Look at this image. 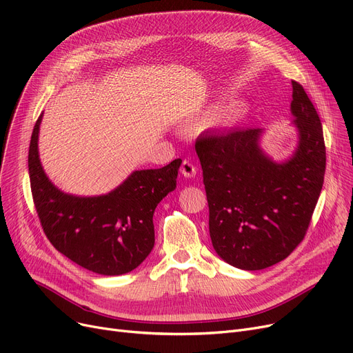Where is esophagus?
I'll list each match as a JSON object with an SVG mask.
<instances>
[{"instance_id":"34e87169","label":"esophagus","mask_w":353,"mask_h":353,"mask_svg":"<svg viewBox=\"0 0 353 353\" xmlns=\"http://www.w3.org/2000/svg\"><path fill=\"white\" fill-rule=\"evenodd\" d=\"M196 167L190 160H183L180 165V173L185 177H194L196 176Z\"/></svg>"}]
</instances>
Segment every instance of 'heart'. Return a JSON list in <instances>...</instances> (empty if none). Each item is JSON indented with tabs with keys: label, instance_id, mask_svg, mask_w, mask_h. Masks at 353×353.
<instances>
[{
	"label": "heart",
	"instance_id": "b5f03b06",
	"mask_svg": "<svg viewBox=\"0 0 353 353\" xmlns=\"http://www.w3.org/2000/svg\"><path fill=\"white\" fill-rule=\"evenodd\" d=\"M243 114V105L239 102H232L226 105L213 118V125L216 127H231L242 117Z\"/></svg>",
	"mask_w": 353,
	"mask_h": 353
}]
</instances>
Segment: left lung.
<instances>
[{
  "mask_svg": "<svg viewBox=\"0 0 353 353\" xmlns=\"http://www.w3.org/2000/svg\"><path fill=\"white\" fill-rule=\"evenodd\" d=\"M291 83L299 145L290 160L274 163L264 154L259 128L203 134L194 144L203 170L212 245L223 261L241 270L271 267L297 248L323 186L321 122L303 86Z\"/></svg>",
  "mask_w": 353,
  "mask_h": 353,
  "instance_id": "8db88e82",
  "label": "left lung"
}]
</instances>
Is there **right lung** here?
<instances>
[{
  "label": "right lung",
  "instance_id": "obj_1",
  "mask_svg": "<svg viewBox=\"0 0 353 353\" xmlns=\"http://www.w3.org/2000/svg\"><path fill=\"white\" fill-rule=\"evenodd\" d=\"M30 140L28 174L43 231L70 261L101 275H121L139 267L154 247L152 214L176 189L181 160L161 168L134 172L108 194L79 197L60 192L39 159V128Z\"/></svg>",
  "mask_w": 353,
  "mask_h": 353
}]
</instances>
